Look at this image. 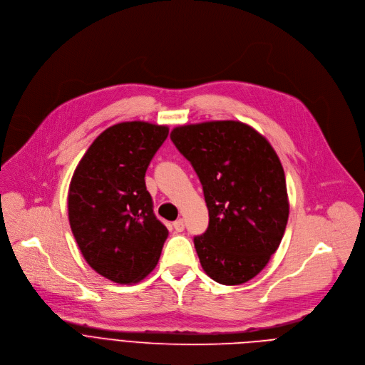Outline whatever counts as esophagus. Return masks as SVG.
<instances>
[{"mask_svg":"<svg viewBox=\"0 0 365 365\" xmlns=\"http://www.w3.org/2000/svg\"><path fill=\"white\" fill-rule=\"evenodd\" d=\"M173 227H175L176 232H183V229H185V222H183V219L176 220V222L173 223Z\"/></svg>","mask_w":365,"mask_h":365,"instance_id":"esophagus-1","label":"esophagus"}]
</instances>
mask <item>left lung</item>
Wrapping results in <instances>:
<instances>
[{
  "mask_svg": "<svg viewBox=\"0 0 365 365\" xmlns=\"http://www.w3.org/2000/svg\"><path fill=\"white\" fill-rule=\"evenodd\" d=\"M170 139L190 162L209 210L193 237L205 272L223 285L257 277L278 250L289 215L285 173L272 146L240 121L173 129Z\"/></svg>",
  "mask_w": 365,
  "mask_h": 365,
  "instance_id": "obj_1",
  "label": "left lung"
}]
</instances>
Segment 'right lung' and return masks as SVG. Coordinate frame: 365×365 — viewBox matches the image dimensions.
Here are the masks:
<instances>
[{"label": "right lung", "instance_id": "obj_1", "mask_svg": "<svg viewBox=\"0 0 365 365\" xmlns=\"http://www.w3.org/2000/svg\"><path fill=\"white\" fill-rule=\"evenodd\" d=\"M169 129L126 121L104 130L80 160L68 189V220L87 264L132 284L158 264L166 226L153 212L146 170Z\"/></svg>", "mask_w": 365, "mask_h": 365}]
</instances>
